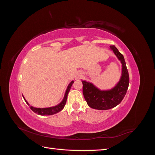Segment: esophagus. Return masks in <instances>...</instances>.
<instances>
[{
  "mask_svg": "<svg viewBox=\"0 0 155 155\" xmlns=\"http://www.w3.org/2000/svg\"><path fill=\"white\" fill-rule=\"evenodd\" d=\"M81 76H82V73L80 72H78L77 74H76V78L77 79H79V78H81Z\"/></svg>",
  "mask_w": 155,
  "mask_h": 155,
  "instance_id": "esophagus-1",
  "label": "esophagus"
}]
</instances>
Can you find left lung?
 I'll use <instances>...</instances> for the list:
<instances>
[{
    "instance_id": "obj_1",
    "label": "left lung",
    "mask_w": 155,
    "mask_h": 155,
    "mask_svg": "<svg viewBox=\"0 0 155 155\" xmlns=\"http://www.w3.org/2000/svg\"><path fill=\"white\" fill-rule=\"evenodd\" d=\"M117 58L122 64V74L120 81L110 91H100L93 84L82 81L83 94L88 105L92 109L97 110H107L115 107L122 101L129 84V76L126 63L118 50L114 45L110 46Z\"/></svg>"
}]
</instances>
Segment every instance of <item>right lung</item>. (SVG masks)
I'll use <instances>...</instances> for the list:
<instances>
[{
  "mask_svg": "<svg viewBox=\"0 0 155 155\" xmlns=\"http://www.w3.org/2000/svg\"><path fill=\"white\" fill-rule=\"evenodd\" d=\"M74 83V81H72V82H70V84L68 85L67 89L66 91V92H65V94H64V97L63 98V101L60 103V104L58 105H56L55 107H49V108H43V109H41V108H35L34 107L32 106H30V108L31 109V110L34 111L35 113L39 114V115H52L54 114H56L57 112H59L61 110L65 104H66V102H67V96H68V94L70 90V88H71L72 84ZM25 99V97H24ZM26 104L29 105L28 103L26 101V100H25Z\"/></svg>",
  "mask_w": 155,
  "mask_h": 155,
  "instance_id": "right-lung-1",
  "label": "right lung"
}]
</instances>
